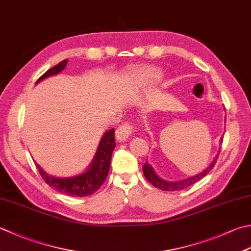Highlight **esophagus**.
Returning a JSON list of instances; mask_svg holds the SVG:
<instances>
[{"label":"esophagus","instance_id":"obj_1","mask_svg":"<svg viewBox=\"0 0 251 251\" xmlns=\"http://www.w3.org/2000/svg\"><path fill=\"white\" fill-rule=\"evenodd\" d=\"M132 131H134V126H131L129 123H124V124H122L119 128L116 129V139L124 141L132 134Z\"/></svg>","mask_w":251,"mask_h":251}]
</instances>
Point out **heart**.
Listing matches in <instances>:
<instances>
[{
    "label": "heart",
    "instance_id": "b5f03b06",
    "mask_svg": "<svg viewBox=\"0 0 251 251\" xmlns=\"http://www.w3.org/2000/svg\"><path fill=\"white\" fill-rule=\"evenodd\" d=\"M144 76L148 81H155L158 78H160V72L156 70H149L145 73Z\"/></svg>",
    "mask_w": 251,
    "mask_h": 251
}]
</instances>
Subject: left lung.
<instances>
[{
	"label": "left lung",
	"mask_w": 251,
	"mask_h": 251,
	"mask_svg": "<svg viewBox=\"0 0 251 251\" xmlns=\"http://www.w3.org/2000/svg\"><path fill=\"white\" fill-rule=\"evenodd\" d=\"M222 138H221V142H222ZM218 156L219 154L215 156L214 161L212 162L209 165V168L207 170H204L203 172H201V173L195 175V176H191L189 178H185V179H180L177 181H168V180H164L162 179L161 177H159L158 175L155 174V172L153 171V169L151 168V165L148 163V162H146L142 166V171H144V174L146 176V178L148 179L149 183H151L152 185L154 186V187L159 188L161 190H164V191H176V190H181L184 188H187L189 186L194 185L195 183H197L198 180H200L201 178H203L205 175H207L209 172L214 168L215 163H217V160H218Z\"/></svg>",
	"instance_id": "8db88e82"
}]
</instances>
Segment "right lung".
<instances>
[{
  "mask_svg": "<svg viewBox=\"0 0 251 251\" xmlns=\"http://www.w3.org/2000/svg\"><path fill=\"white\" fill-rule=\"evenodd\" d=\"M66 63L67 60H64L61 63H58L57 65L50 68L39 78L36 83L40 82L48 77L61 73L65 68ZM114 132L115 129L112 128L103 135L99 147H98L95 159L92 160L88 170L83 173L73 176V177H54V176L47 174L40 168V165L36 163L39 173H40L42 178L49 186H51V187L62 194L73 196V197H86V196L92 195L101 187L106 179L107 174H109L112 153L116 146Z\"/></svg>",
  "mask_w": 251,
  "mask_h": 251,
  "instance_id": "add662e5",
  "label": "right lung"
}]
</instances>
